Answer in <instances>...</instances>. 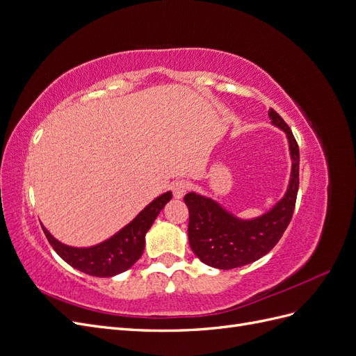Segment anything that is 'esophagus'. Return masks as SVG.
Segmentation results:
<instances>
[{
  "label": "esophagus",
  "mask_w": 356,
  "mask_h": 356,
  "mask_svg": "<svg viewBox=\"0 0 356 356\" xmlns=\"http://www.w3.org/2000/svg\"><path fill=\"white\" fill-rule=\"evenodd\" d=\"M188 188H190V184L184 179H178V181L174 182V184H172V193H174L175 199L184 197V195L188 191Z\"/></svg>",
  "instance_id": "esophagus-1"
}]
</instances>
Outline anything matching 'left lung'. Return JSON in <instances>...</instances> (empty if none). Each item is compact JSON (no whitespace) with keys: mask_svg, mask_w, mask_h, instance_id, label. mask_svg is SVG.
<instances>
[{"mask_svg":"<svg viewBox=\"0 0 356 356\" xmlns=\"http://www.w3.org/2000/svg\"><path fill=\"white\" fill-rule=\"evenodd\" d=\"M272 124L286 134L291 154L289 184L284 197L272 209L251 220H242L211 197L191 191L184 196L188 208V242L200 261L221 270L257 261L282 238L293 218L298 191L300 152L284 118L268 110Z\"/></svg>","mask_w":356,"mask_h":356,"instance_id":"8db88e82","label":"left lung"}]
</instances>
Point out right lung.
Returning a JSON list of instances; mask_svg holds the SVG:
<instances>
[{
    "mask_svg": "<svg viewBox=\"0 0 356 356\" xmlns=\"http://www.w3.org/2000/svg\"><path fill=\"white\" fill-rule=\"evenodd\" d=\"M172 199V193L166 191L139 212L136 217L110 239L89 248H75L59 242L41 224L47 241L62 260L77 270L98 277H111L131 268L144 252L145 234L165 204Z\"/></svg>",
    "mask_w": 356,
    "mask_h": 356,
    "instance_id": "right-lung-1",
    "label": "right lung"
}]
</instances>
